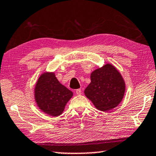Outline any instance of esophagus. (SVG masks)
Returning a JSON list of instances; mask_svg holds the SVG:
<instances>
[{
  "instance_id": "obj_1",
  "label": "esophagus",
  "mask_w": 156,
  "mask_h": 156,
  "mask_svg": "<svg viewBox=\"0 0 156 156\" xmlns=\"http://www.w3.org/2000/svg\"><path fill=\"white\" fill-rule=\"evenodd\" d=\"M76 93L77 95H80L81 94V89H78L76 90Z\"/></svg>"
}]
</instances>
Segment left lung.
<instances>
[{
    "label": "left lung",
    "instance_id": "left-lung-1",
    "mask_svg": "<svg viewBox=\"0 0 156 156\" xmlns=\"http://www.w3.org/2000/svg\"><path fill=\"white\" fill-rule=\"evenodd\" d=\"M125 92V83L114 66L106 64L91 73V83L84 94L97 109L107 112L120 103Z\"/></svg>",
    "mask_w": 156,
    "mask_h": 156
}]
</instances>
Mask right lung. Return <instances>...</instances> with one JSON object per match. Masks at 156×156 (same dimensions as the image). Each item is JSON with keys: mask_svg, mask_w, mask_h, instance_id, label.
<instances>
[{"mask_svg": "<svg viewBox=\"0 0 156 156\" xmlns=\"http://www.w3.org/2000/svg\"><path fill=\"white\" fill-rule=\"evenodd\" d=\"M72 96L73 92L60 84L53 72L41 74L34 89V97L39 109L54 117L62 114Z\"/></svg>", "mask_w": 156, "mask_h": 156, "instance_id": "right-lung-1", "label": "right lung"}]
</instances>
